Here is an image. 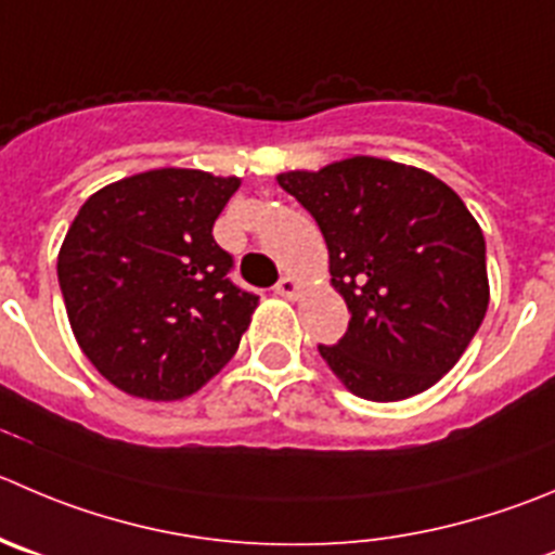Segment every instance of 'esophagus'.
Returning <instances> with one entry per match:
<instances>
[{
  "instance_id": "34e87169",
  "label": "esophagus",
  "mask_w": 555,
  "mask_h": 555,
  "mask_svg": "<svg viewBox=\"0 0 555 555\" xmlns=\"http://www.w3.org/2000/svg\"><path fill=\"white\" fill-rule=\"evenodd\" d=\"M299 281L297 278H292V274H283L281 281H278V286H274V294H281V297L286 299H294L299 294Z\"/></svg>"
}]
</instances>
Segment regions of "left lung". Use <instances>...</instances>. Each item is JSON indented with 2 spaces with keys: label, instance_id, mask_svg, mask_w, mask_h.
Here are the masks:
<instances>
[{
  "label": "left lung",
  "instance_id": "obj_1",
  "mask_svg": "<svg viewBox=\"0 0 555 555\" xmlns=\"http://www.w3.org/2000/svg\"><path fill=\"white\" fill-rule=\"evenodd\" d=\"M315 218L348 330L319 346L337 378L389 403L455 367L490 302L485 236L461 195L422 168L348 157L278 177Z\"/></svg>",
  "mask_w": 555,
  "mask_h": 555
}]
</instances>
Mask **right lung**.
<instances>
[{
  "label": "right lung",
  "instance_id": "add662e5",
  "mask_svg": "<svg viewBox=\"0 0 555 555\" xmlns=\"http://www.w3.org/2000/svg\"><path fill=\"white\" fill-rule=\"evenodd\" d=\"M236 177L155 168L105 184L78 209L56 274L87 360L116 389L179 400L240 348L258 308L234 286L212 225Z\"/></svg>",
  "mask_w": 555,
  "mask_h": 555
}]
</instances>
